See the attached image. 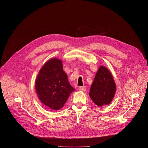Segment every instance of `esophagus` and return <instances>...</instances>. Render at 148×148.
I'll list each match as a JSON object with an SVG mask.
<instances>
[{"mask_svg": "<svg viewBox=\"0 0 148 148\" xmlns=\"http://www.w3.org/2000/svg\"><path fill=\"white\" fill-rule=\"evenodd\" d=\"M86 86H80L79 88V90L80 91H82V92H84L85 90H86Z\"/></svg>", "mask_w": 148, "mask_h": 148, "instance_id": "1", "label": "esophagus"}]
</instances>
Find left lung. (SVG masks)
Wrapping results in <instances>:
<instances>
[{
	"mask_svg": "<svg viewBox=\"0 0 148 148\" xmlns=\"http://www.w3.org/2000/svg\"><path fill=\"white\" fill-rule=\"evenodd\" d=\"M116 90L113 76L106 67L101 66L95 75L89 92V97L99 107L110 104Z\"/></svg>",
	"mask_w": 148,
	"mask_h": 148,
	"instance_id": "1",
	"label": "left lung"
}]
</instances>
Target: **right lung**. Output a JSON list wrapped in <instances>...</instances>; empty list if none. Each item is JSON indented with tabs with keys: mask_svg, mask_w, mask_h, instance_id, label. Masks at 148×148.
Segmentation results:
<instances>
[{
	"mask_svg": "<svg viewBox=\"0 0 148 148\" xmlns=\"http://www.w3.org/2000/svg\"><path fill=\"white\" fill-rule=\"evenodd\" d=\"M35 89L41 102L49 108L58 110L75 89L68 80L61 60L53 58L42 66L35 80Z\"/></svg>",
	"mask_w": 148,
	"mask_h": 148,
	"instance_id": "right-lung-1",
	"label": "right lung"
}]
</instances>
